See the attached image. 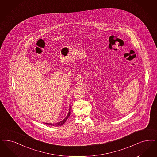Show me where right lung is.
<instances>
[{"label": "right lung", "instance_id": "right-lung-1", "mask_svg": "<svg viewBox=\"0 0 157 157\" xmlns=\"http://www.w3.org/2000/svg\"><path fill=\"white\" fill-rule=\"evenodd\" d=\"M69 116H70V109H69V113L68 114V115H67V117H66L63 120H62L61 121L58 122V123H56V124H51V123H45V124H47V125H56V126H61V125H63V124L65 123V121H67V120L68 119Z\"/></svg>", "mask_w": 157, "mask_h": 157}]
</instances>
